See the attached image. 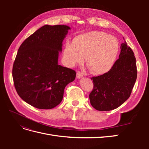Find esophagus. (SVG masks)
Wrapping results in <instances>:
<instances>
[{"mask_svg": "<svg viewBox=\"0 0 149 149\" xmlns=\"http://www.w3.org/2000/svg\"><path fill=\"white\" fill-rule=\"evenodd\" d=\"M81 77H83V74L81 73L79 71H78L76 73V78H81Z\"/></svg>", "mask_w": 149, "mask_h": 149, "instance_id": "1", "label": "esophagus"}]
</instances>
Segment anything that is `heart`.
Returning <instances> with one entry per match:
<instances>
[{
    "instance_id": "b5f03b06",
    "label": "heart",
    "mask_w": 149,
    "mask_h": 149,
    "mask_svg": "<svg viewBox=\"0 0 149 149\" xmlns=\"http://www.w3.org/2000/svg\"><path fill=\"white\" fill-rule=\"evenodd\" d=\"M119 51V43L116 37L104 31H91L75 36L73 42H67L63 49L65 63L72 67L86 64L92 73L103 74L112 66Z\"/></svg>"
}]
</instances>
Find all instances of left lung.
Wrapping results in <instances>:
<instances>
[{
    "mask_svg": "<svg viewBox=\"0 0 149 149\" xmlns=\"http://www.w3.org/2000/svg\"><path fill=\"white\" fill-rule=\"evenodd\" d=\"M114 66L106 73L92 77L94 87L89 94L92 106L98 111L116 109L130 97L137 76L136 57L124 42Z\"/></svg>",
    "mask_w": 149,
    "mask_h": 149,
    "instance_id": "1",
    "label": "left lung"
}]
</instances>
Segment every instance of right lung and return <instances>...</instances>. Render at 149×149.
Returning <instances> with one entry per match:
<instances>
[{
	"mask_svg": "<svg viewBox=\"0 0 149 149\" xmlns=\"http://www.w3.org/2000/svg\"><path fill=\"white\" fill-rule=\"evenodd\" d=\"M70 26L46 25L24 40L13 65V83L19 96L40 109L61 102L66 86L73 81L74 70L58 64L63 40Z\"/></svg>",
	"mask_w": 149,
	"mask_h": 149,
	"instance_id": "right-lung-1",
	"label": "right lung"
}]
</instances>
